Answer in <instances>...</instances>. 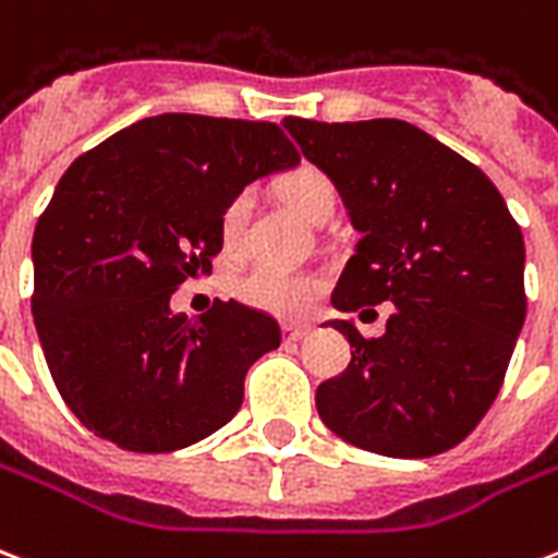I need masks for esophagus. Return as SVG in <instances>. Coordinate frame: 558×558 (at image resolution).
Here are the masks:
<instances>
[{
	"label": "esophagus",
	"mask_w": 558,
	"mask_h": 558,
	"mask_svg": "<svg viewBox=\"0 0 558 558\" xmlns=\"http://www.w3.org/2000/svg\"><path fill=\"white\" fill-rule=\"evenodd\" d=\"M310 327L304 325H283V336H287V342H301V339H307Z\"/></svg>",
	"instance_id": "34e87169"
}]
</instances>
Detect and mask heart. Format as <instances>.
<instances>
[{"label":"heart","mask_w":558,"mask_h":558,"mask_svg":"<svg viewBox=\"0 0 558 558\" xmlns=\"http://www.w3.org/2000/svg\"><path fill=\"white\" fill-rule=\"evenodd\" d=\"M280 198L292 207V210L307 219V222H327L336 207V186L333 181L316 169V166H295L278 178ZM248 193L240 190L225 202L219 213V240L225 248H233L242 240V228H245V216H248ZM233 295L240 298L242 304L254 310L271 313L280 318H298L310 313L316 304L318 292H322V280L307 271H283L271 269V266H257V269L245 271L231 283Z\"/></svg>","instance_id":"obj_1"}]
</instances>
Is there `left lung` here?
Returning a JSON list of instances; mask_svg holds the SVG:
<instances>
[{
	"instance_id": "8db88e82",
	"label": "left lung",
	"mask_w": 558,
	"mask_h": 558,
	"mask_svg": "<svg viewBox=\"0 0 558 558\" xmlns=\"http://www.w3.org/2000/svg\"><path fill=\"white\" fill-rule=\"evenodd\" d=\"M283 125L363 236L333 307L395 304L380 339L330 322L354 351L316 389L318 415L339 439L383 457L450 450L495 403L524 327L521 228L483 169L410 122Z\"/></svg>"
}]
</instances>
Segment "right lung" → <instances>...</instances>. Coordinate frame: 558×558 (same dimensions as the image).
I'll use <instances>...</instances> for the list:
<instances>
[{"label": "right lung", "instance_id": "obj_1", "mask_svg": "<svg viewBox=\"0 0 558 558\" xmlns=\"http://www.w3.org/2000/svg\"><path fill=\"white\" fill-rule=\"evenodd\" d=\"M298 160L275 122L160 113L63 172L34 228L32 313L54 386L87 430L169 453L236 415L280 325L240 301H213L193 322L169 298L213 269L225 202Z\"/></svg>", "mask_w": 558, "mask_h": 558}]
</instances>
